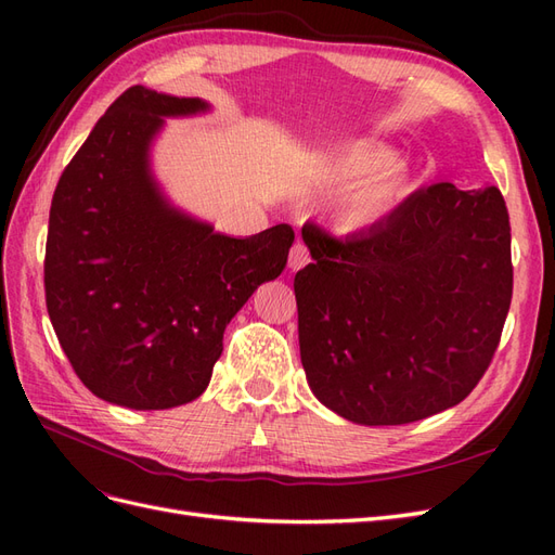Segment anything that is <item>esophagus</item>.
<instances>
[{"label": "esophagus", "mask_w": 555, "mask_h": 555, "mask_svg": "<svg viewBox=\"0 0 555 555\" xmlns=\"http://www.w3.org/2000/svg\"><path fill=\"white\" fill-rule=\"evenodd\" d=\"M308 261H310L308 247L304 243H296L289 251V268H292V271H300V268H304Z\"/></svg>", "instance_id": "obj_1"}]
</instances>
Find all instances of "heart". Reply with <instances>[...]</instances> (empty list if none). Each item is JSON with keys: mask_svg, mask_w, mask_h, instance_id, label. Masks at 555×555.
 Wrapping results in <instances>:
<instances>
[{"mask_svg": "<svg viewBox=\"0 0 555 555\" xmlns=\"http://www.w3.org/2000/svg\"><path fill=\"white\" fill-rule=\"evenodd\" d=\"M396 150L386 145H371L349 150V153L333 159L326 169L328 184H347L354 180L365 182L357 184L340 204L333 210V224L343 233H361L375 229L389 217L408 192L410 176L408 166L396 162ZM378 176L375 177L374 173ZM374 178L371 179L370 176Z\"/></svg>", "mask_w": 555, "mask_h": 555, "instance_id": "b5f03b06", "label": "heart"}]
</instances>
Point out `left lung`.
<instances>
[{"mask_svg": "<svg viewBox=\"0 0 555 555\" xmlns=\"http://www.w3.org/2000/svg\"><path fill=\"white\" fill-rule=\"evenodd\" d=\"M294 278L300 363L317 400L363 426L449 410L489 367L512 304V233L498 188L435 182L345 241L304 227Z\"/></svg>", "mask_w": 555, "mask_h": 555, "instance_id": "left-lung-1", "label": "left lung"}]
</instances>
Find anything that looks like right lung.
<instances>
[{
  "instance_id": "obj_1",
  "label": "right lung",
  "mask_w": 555,
  "mask_h": 555,
  "mask_svg": "<svg viewBox=\"0 0 555 555\" xmlns=\"http://www.w3.org/2000/svg\"><path fill=\"white\" fill-rule=\"evenodd\" d=\"M208 111L198 96L129 88L50 204V322L80 382L113 405L169 410L204 393L227 324L287 266L289 224L224 236L176 208L155 180L150 150L164 117Z\"/></svg>"
}]
</instances>
